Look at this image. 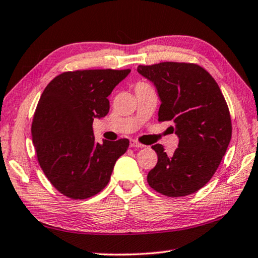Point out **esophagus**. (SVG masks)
<instances>
[{
  "label": "esophagus",
  "instance_id": "esophagus-1",
  "mask_svg": "<svg viewBox=\"0 0 258 258\" xmlns=\"http://www.w3.org/2000/svg\"><path fill=\"white\" fill-rule=\"evenodd\" d=\"M130 147L131 148H143L145 146L141 145V143H139L137 140H131V141H130Z\"/></svg>",
  "mask_w": 258,
  "mask_h": 258
}]
</instances>
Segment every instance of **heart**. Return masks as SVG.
Returning a JSON list of instances; mask_svg holds the SVG:
<instances>
[{"mask_svg": "<svg viewBox=\"0 0 258 258\" xmlns=\"http://www.w3.org/2000/svg\"><path fill=\"white\" fill-rule=\"evenodd\" d=\"M140 84H143V83H140Z\"/></svg>", "mask_w": 258, "mask_h": 258, "instance_id": "b5f03b06", "label": "heart"}]
</instances>
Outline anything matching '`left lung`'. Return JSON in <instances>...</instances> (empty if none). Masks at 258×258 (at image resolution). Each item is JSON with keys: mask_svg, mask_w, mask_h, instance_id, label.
I'll return each instance as SVG.
<instances>
[{"mask_svg": "<svg viewBox=\"0 0 258 258\" xmlns=\"http://www.w3.org/2000/svg\"><path fill=\"white\" fill-rule=\"evenodd\" d=\"M154 83L161 104L158 120L172 121L178 147L167 156L155 145L158 161L148 173L152 189L167 197H183L206 184L216 172L232 135L228 104L217 83L203 67L185 62L139 66Z\"/></svg>", "mask_w": 258, "mask_h": 258, "instance_id": "1", "label": "left lung"}]
</instances>
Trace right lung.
I'll return each mask as SVG.
<instances>
[{"label":"right lung","instance_id":"obj_1","mask_svg":"<svg viewBox=\"0 0 258 258\" xmlns=\"http://www.w3.org/2000/svg\"><path fill=\"white\" fill-rule=\"evenodd\" d=\"M130 69H91L60 74L40 98L32 124L37 160L60 194L86 199L110 180L116 160L130 146L127 139L95 141L94 118L109 112L108 97Z\"/></svg>","mask_w":258,"mask_h":258}]
</instances>
